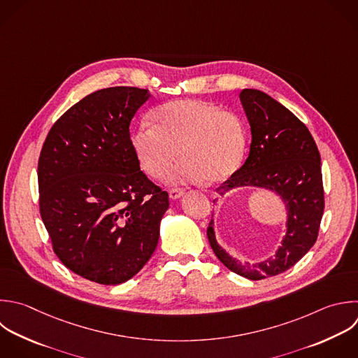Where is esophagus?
I'll return each mask as SVG.
<instances>
[{
	"label": "esophagus",
	"mask_w": 358,
	"mask_h": 358,
	"mask_svg": "<svg viewBox=\"0 0 358 358\" xmlns=\"http://www.w3.org/2000/svg\"><path fill=\"white\" fill-rule=\"evenodd\" d=\"M183 194H185V189H182V187H173V189L169 190V197L171 199H179Z\"/></svg>",
	"instance_id": "34e87169"
}]
</instances>
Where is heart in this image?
<instances>
[{
	"label": "heart",
	"instance_id": "heart-1",
	"mask_svg": "<svg viewBox=\"0 0 358 358\" xmlns=\"http://www.w3.org/2000/svg\"><path fill=\"white\" fill-rule=\"evenodd\" d=\"M154 124L133 129L131 148L141 169L161 179L179 155L168 178L173 183H213L228 179L239 166L246 136L239 119L218 106L197 101H172L157 108Z\"/></svg>",
	"mask_w": 358,
	"mask_h": 358
}]
</instances>
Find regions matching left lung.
Segmentation results:
<instances>
[{"label": "left lung", "mask_w": 358, "mask_h": 358, "mask_svg": "<svg viewBox=\"0 0 358 358\" xmlns=\"http://www.w3.org/2000/svg\"><path fill=\"white\" fill-rule=\"evenodd\" d=\"M241 103L250 124L249 157L217 192L262 187L281 197L287 208V229L273 257L241 263L217 242L213 221L207 236L215 256L231 271L262 280L292 267L316 242L324 208L320 155L306 126L285 106L257 90H243Z\"/></svg>", "instance_id": "8db88e82"}]
</instances>
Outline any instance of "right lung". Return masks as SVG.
<instances>
[{
  "mask_svg": "<svg viewBox=\"0 0 358 358\" xmlns=\"http://www.w3.org/2000/svg\"><path fill=\"white\" fill-rule=\"evenodd\" d=\"M148 90L113 87L71 106L39 157V208L62 263L105 285L122 284L150 260L169 207L140 169L130 122Z\"/></svg>",
  "mask_w": 358,
  "mask_h": 358,
  "instance_id": "1",
  "label": "right lung"
}]
</instances>
